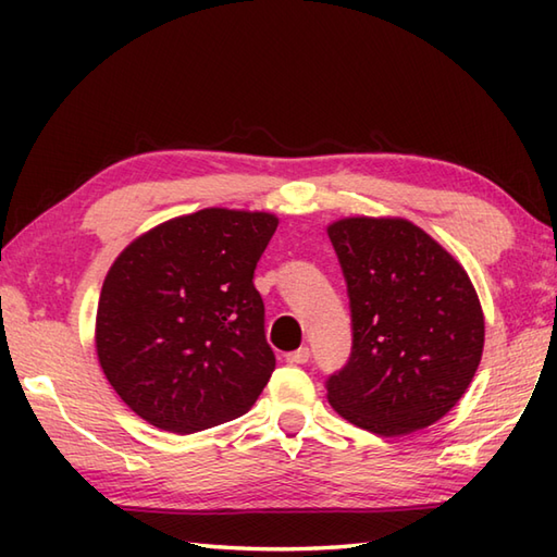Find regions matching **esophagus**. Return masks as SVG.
Instances as JSON below:
<instances>
[{"mask_svg":"<svg viewBox=\"0 0 557 557\" xmlns=\"http://www.w3.org/2000/svg\"><path fill=\"white\" fill-rule=\"evenodd\" d=\"M309 359H311L309 347H301V349H297V351H289V354H287V363H306Z\"/></svg>","mask_w":557,"mask_h":557,"instance_id":"esophagus-1","label":"esophagus"}]
</instances>
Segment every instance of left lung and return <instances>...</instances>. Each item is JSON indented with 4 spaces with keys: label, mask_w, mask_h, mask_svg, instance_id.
I'll list each match as a JSON object with an SVG mask.
<instances>
[{
    "label": "left lung",
    "mask_w": 557,
    "mask_h": 557,
    "mask_svg": "<svg viewBox=\"0 0 557 557\" xmlns=\"http://www.w3.org/2000/svg\"><path fill=\"white\" fill-rule=\"evenodd\" d=\"M347 280L354 347L327 381L342 419L377 435L429 429L474 381L486 323L459 260L405 218L327 224Z\"/></svg>",
    "instance_id": "obj_1"
}]
</instances>
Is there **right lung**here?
I'll return each instance as SVG.
<instances>
[{"instance_id":"obj_1","label":"right lung","mask_w":557,"mask_h":557,"mask_svg":"<svg viewBox=\"0 0 557 557\" xmlns=\"http://www.w3.org/2000/svg\"><path fill=\"white\" fill-rule=\"evenodd\" d=\"M277 224L263 210L203 208L160 222L114 258L96 351L136 417L184 435L253 407L275 371L253 270Z\"/></svg>"}]
</instances>
